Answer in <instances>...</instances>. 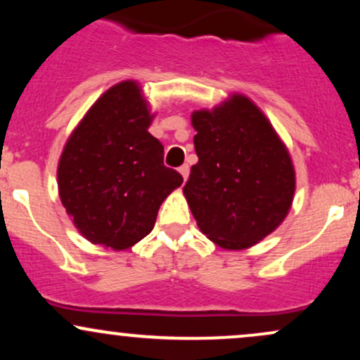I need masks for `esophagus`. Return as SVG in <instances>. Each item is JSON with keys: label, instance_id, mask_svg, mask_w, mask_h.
<instances>
[{"label": "esophagus", "instance_id": "1", "mask_svg": "<svg viewBox=\"0 0 360 360\" xmlns=\"http://www.w3.org/2000/svg\"><path fill=\"white\" fill-rule=\"evenodd\" d=\"M179 172H181V176H183L184 181L188 179V176H189V166H188V164H184V166H181V167H179Z\"/></svg>", "mask_w": 360, "mask_h": 360}]
</instances>
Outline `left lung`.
<instances>
[{"mask_svg":"<svg viewBox=\"0 0 360 360\" xmlns=\"http://www.w3.org/2000/svg\"><path fill=\"white\" fill-rule=\"evenodd\" d=\"M198 164L183 193L198 226L229 250L274 232L292 205L291 155L254 101L235 93L213 110L193 111Z\"/></svg>","mask_w":360,"mask_h":360,"instance_id":"left-lung-1","label":"left lung"}]
</instances>
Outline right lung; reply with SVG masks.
<instances>
[{
    "instance_id": "add662e5",
    "label": "right lung",
    "mask_w": 360,
    "mask_h": 360,
    "mask_svg": "<svg viewBox=\"0 0 360 360\" xmlns=\"http://www.w3.org/2000/svg\"><path fill=\"white\" fill-rule=\"evenodd\" d=\"M152 118L139 82L122 81L98 98L65 142L59 196L91 243L130 249L152 232L162 201L183 184L148 134Z\"/></svg>"
}]
</instances>
